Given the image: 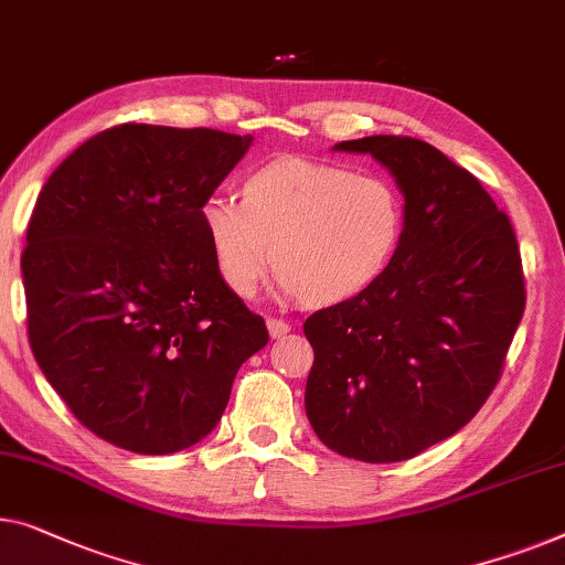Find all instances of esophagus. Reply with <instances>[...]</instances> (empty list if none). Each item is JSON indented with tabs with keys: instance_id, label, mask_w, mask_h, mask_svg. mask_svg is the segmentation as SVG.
Returning <instances> with one entry per match:
<instances>
[{
	"instance_id": "esophagus-1",
	"label": "esophagus",
	"mask_w": 565,
	"mask_h": 565,
	"mask_svg": "<svg viewBox=\"0 0 565 565\" xmlns=\"http://www.w3.org/2000/svg\"><path fill=\"white\" fill-rule=\"evenodd\" d=\"M267 331L273 339H282L290 333V323L280 321V318H267Z\"/></svg>"
}]
</instances>
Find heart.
I'll return each instance as SVG.
<instances>
[{"mask_svg":"<svg viewBox=\"0 0 565 565\" xmlns=\"http://www.w3.org/2000/svg\"><path fill=\"white\" fill-rule=\"evenodd\" d=\"M199 218L226 288L249 298L280 265L277 290L316 306L356 298L390 267L405 232V201L390 178L310 160H275L242 199L211 193Z\"/></svg>","mask_w":565,"mask_h":565,"instance_id":"1","label":"heart"}]
</instances>
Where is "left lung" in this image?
Returning a JSON list of instances; mask_svg holds the SVG:
<instances>
[{
	"instance_id": "obj_1",
	"label": "left lung",
	"mask_w": 565,
	"mask_h": 565,
	"mask_svg": "<svg viewBox=\"0 0 565 565\" xmlns=\"http://www.w3.org/2000/svg\"><path fill=\"white\" fill-rule=\"evenodd\" d=\"M333 150L390 170L405 232L372 288L302 323L306 413L347 459L405 461L461 430L500 382L525 310L518 236L477 178L428 142L372 135Z\"/></svg>"
}]
</instances>
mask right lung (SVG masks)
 I'll list each match as a JSON object with an SVG mask.
<instances>
[{
    "label": "right lung",
    "mask_w": 565,
    "mask_h": 565,
    "mask_svg": "<svg viewBox=\"0 0 565 565\" xmlns=\"http://www.w3.org/2000/svg\"><path fill=\"white\" fill-rule=\"evenodd\" d=\"M249 145L206 127L119 125L73 150L38 195L22 252L32 354L114 446L166 456L199 444L269 341L218 275L199 218Z\"/></svg>",
    "instance_id": "1"
}]
</instances>
